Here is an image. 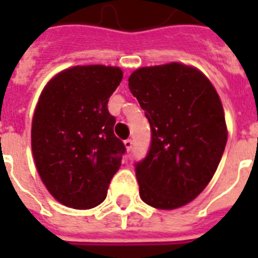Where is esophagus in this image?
<instances>
[{
  "label": "esophagus",
  "mask_w": 258,
  "mask_h": 258,
  "mask_svg": "<svg viewBox=\"0 0 258 258\" xmlns=\"http://www.w3.org/2000/svg\"><path fill=\"white\" fill-rule=\"evenodd\" d=\"M133 145H134V142H133V139H125L124 141V146H125V149L128 150H131L133 149Z\"/></svg>",
  "instance_id": "esophagus-1"
}]
</instances>
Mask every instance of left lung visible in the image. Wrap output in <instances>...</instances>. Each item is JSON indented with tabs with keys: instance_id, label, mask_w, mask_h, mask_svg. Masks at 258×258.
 Segmentation results:
<instances>
[{
	"instance_id": "8db88e82",
	"label": "left lung",
	"mask_w": 258,
	"mask_h": 258,
	"mask_svg": "<svg viewBox=\"0 0 258 258\" xmlns=\"http://www.w3.org/2000/svg\"><path fill=\"white\" fill-rule=\"evenodd\" d=\"M151 128L146 157L135 162L139 194L157 209L188 204L214 175L228 133L218 93L204 74L171 62L128 79Z\"/></svg>"
}]
</instances>
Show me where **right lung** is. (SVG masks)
<instances>
[{
  "instance_id": "right-lung-1",
  "label": "right lung",
  "mask_w": 258,
  "mask_h": 258,
  "mask_svg": "<svg viewBox=\"0 0 258 258\" xmlns=\"http://www.w3.org/2000/svg\"><path fill=\"white\" fill-rule=\"evenodd\" d=\"M121 79L116 67H74L54 76L38 99L32 151L41 180L60 204L91 209L107 197L125 153L107 107Z\"/></svg>"
}]
</instances>
